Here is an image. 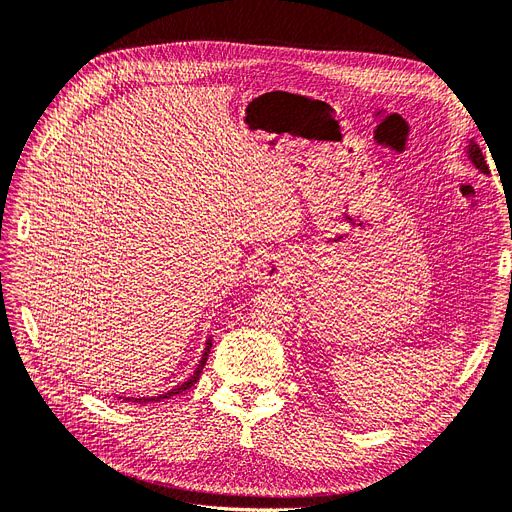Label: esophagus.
I'll use <instances>...</instances> for the list:
<instances>
[{"label":"esophagus","instance_id":"34e87169","mask_svg":"<svg viewBox=\"0 0 512 512\" xmlns=\"http://www.w3.org/2000/svg\"><path fill=\"white\" fill-rule=\"evenodd\" d=\"M292 269L279 254H262L252 262L250 279L258 285H281L288 283Z\"/></svg>","mask_w":512,"mask_h":512}]
</instances>
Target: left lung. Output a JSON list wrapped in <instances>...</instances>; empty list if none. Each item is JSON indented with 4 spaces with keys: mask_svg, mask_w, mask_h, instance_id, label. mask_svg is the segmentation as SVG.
Instances as JSON below:
<instances>
[{
    "mask_svg": "<svg viewBox=\"0 0 512 512\" xmlns=\"http://www.w3.org/2000/svg\"><path fill=\"white\" fill-rule=\"evenodd\" d=\"M464 151H466V157L470 159V163H473V166H475L481 174H489V168H487V163H485L483 151H481V147L475 142V138H466Z\"/></svg>",
    "mask_w": 512,
    "mask_h": 512,
    "instance_id": "left-lung-1",
    "label": "left lung"
}]
</instances>
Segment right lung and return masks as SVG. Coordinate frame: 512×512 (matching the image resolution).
Here are the masks:
<instances>
[{"instance_id":"add662e5","label":"right lung","mask_w":512,"mask_h":512,"mask_svg":"<svg viewBox=\"0 0 512 512\" xmlns=\"http://www.w3.org/2000/svg\"><path fill=\"white\" fill-rule=\"evenodd\" d=\"M210 349H212V336H210L208 342H206V349H203V355H201V359H199V363H197V367H195V372H193L185 382H182V384L170 388L168 393L157 395V397H119V399H124V401H136V403H155V401H163V399H170V397H176V395H180V393H185L187 388H191V386L199 380V376H201V372H203V365H206V361H208Z\"/></svg>"}]
</instances>
